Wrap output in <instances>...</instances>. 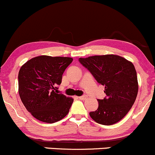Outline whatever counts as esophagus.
<instances>
[{"label": "esophagus", "mask_w": 155, "mask_h": 155, "mask_svg": "<svg viewBox=\"0 0 155 155\" xmlns=\"http://www.w3.org/2000/svg\"><path fill=\"white\" fill-rule=\"evenodd\" d=\"M78 99H81V100H84V99H86V96H79V97H78Z\"/></svg>", "instance_id": "34e87169"}]
</instances>
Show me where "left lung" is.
<instances>
[{"instance_id":"obj_1","label":"left lung","mask_w":155,"mask_h":155,"mask_svg":"<svg viewBox=\"0 0 155 155\" xmlns=\"http://www.w3.org/2000/svg\"><path fill=\"white\" fill-rule=\"evenodd\" d=\"M78 61L104 86L106 96L97 99L99 107L89 113L91 117L104 125L121 120L131 109L138 94L137 74L134 64L112 54L80 58Z\"/></svg>"}]
</instances>
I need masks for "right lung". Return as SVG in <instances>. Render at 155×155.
<instances>
[{"instance_id": "add662e5", "label": "right lung", "mask_w": 155, "mask_h": 155, "mask_svg": "<svg viewBox=\"0 0 155 155\" xmlns=\"http://www.w3.org/2000/svg\"><path fill=\"white\" fill-rule=\"evenodd\" d=\"M72 60L70 57L40 56L27 61L20 68V99L27 110L38 120L54 123L68 114L73 99L58 94V87Z\"/></svg>"}]
</instances>
